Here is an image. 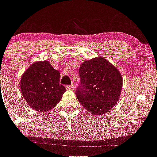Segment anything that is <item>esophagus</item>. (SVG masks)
I'll return each instance as SVG.
<instances>
[{
	"instance_id": "34e87169",
	"label": "esophagus",
	"mask_w": 157,
	"mask_h": 157,
	"mask_svg": "<svg viewBox=\"0 0 157 157\" xmlns=\"http://www.w3.org/2000/svg\"><path fill=\"white\" fill-rule=\"evenodd\" d=\"M74 88V84L67 85V86H66V89H67V90H73Z\"/></svg>"
}]
</instances>
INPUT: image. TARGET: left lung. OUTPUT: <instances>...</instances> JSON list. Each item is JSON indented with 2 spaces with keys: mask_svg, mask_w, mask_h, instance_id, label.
I'll return each instance as SVG.
<instances>
[{
  "mask_svg": "<svg viewBox=\"0 0 157 157\" xmlns=\"http://www.w3.org/2000/svg\"><path fill=\"white\" fill-rule=\"evenodd\" d=\"M80 83L76 95L92 115L109 112L118 101L122 78L116 67L102 58L86 61L79 69Z\"/></svg>",
  "mask_w": 157,
  "mask_h": 157,
  "instance_id": "left-lung-1",
  "label": "left lung"
}]
</instances>
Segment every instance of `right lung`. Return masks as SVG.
I'll use <instances>...</instances> for the list:
<instances>
[{"instance_id":"1","label":"right lung","mask_w":157,"mask_h":157,"mask_svg":"<svg viewBox=\"0 0 157 157\" xmlns=\"http://www.w3.org/2000/svg\"><path fill=\"white\" fill-rule=\"evenodd\" d=\"M60 73L47 61L34 63L22 76L23 98L34 110L48 112L60 102L66 89L60 84Z\"/></svg>"}]
</instances>
